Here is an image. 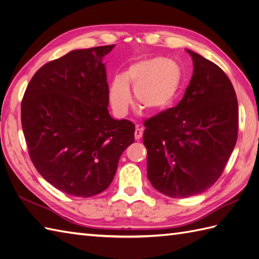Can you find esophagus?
I'll return each instance as SVG.
<instances>
[{
  "instance_id": "obj_1",
  "label": "esophagus",
  "mask_w": 259,
  "mask_h": 259,
  "mask_svg": "<svg viewBox=\"0 0 259 259\" xmlns=\"http://www.w3.org/2000/svg\"><path fill=\"white\" fill-rule=\"evenodd\" d=\"M142 136H143V130H142V128H138V127H136V128H135V133H134L135 140H136V141L141 140Z\"/></svg>"
}]
</instances>
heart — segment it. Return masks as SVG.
Masks as SVG:
<instances>
[{"label": "heart", "instance_id": "1", "mask_svg": "<svg viewBox=\"0 0 259 259\" xmlns=\"http://www.w3.org/2000/svg\"><path fill=\"white\" fill-rule=\"evenodd\" d=\"M182 69L176 60L156 57L131 66L126 73L113 80L110 103L117 115L124 116L132 104L128 85L134 89L138 106L146 111H161L172 103L181 88Z\"/></svg>", "mask_w": 259, "mask_h": 259}]
</instances>
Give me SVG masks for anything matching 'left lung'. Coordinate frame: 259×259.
<instances>
[{
	"mask_svg": "<svg viewBox=\"0 0 259 259\" xmlns=\"http://www.w3.org/2000/svg\"><path fill=\"white\" fill-rule=\"evenodd\" d=\"M187 52L193 74L184 98L144 122L148 179L170 198L200 194L215 184L238 133V104L229 77L214 62Z\"/></svg>",
	"mask_w": 259,
	"mask_h": 259,
	"instance_id": "left-lung-1",
	"label": "left lung"
}]
</instances>
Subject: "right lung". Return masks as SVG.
<instances>
[{
    "label": "right lung",
    "mask_w": 259,
    "mask_h": 259,
    "mask_svg": "<svg viewBox=\"0 0 259 259\" xmlns=\"http://www.w3.org/2000/svg\"><path fill=\"white\" fill-rule=\"evenodd\" d=\"M114 45L72 50L30 79L21 119L28 154L58 190L89 198L114 178L119 157L134 143V124L109 114L103 56Z\"/></svg>",
    "instance_id": "add662e5"
}]
</instances>
